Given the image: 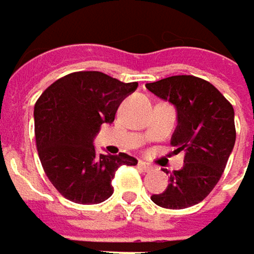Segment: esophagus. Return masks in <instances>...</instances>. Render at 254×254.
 Returning <instances> with one entry per match:
<instances>
[{"mask_svg": "<svg viewBox=\"0 0 254 254\" xmlns=\"http://www.w3.org/2000/svg\"><path fill=\"white\" fill-rule=\"evenodd\" d=\"M138 168L142 171V172H148V171H151V166L148 165V163H145V162H138Z\"/></svg>", "mask_w": 254, "mask_h": 254, "instance_id": "esophagus-1", "label": "esophagus"}]
</instances>
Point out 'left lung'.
<instances>
[{
	"label": "left lung",
	"mask_w": 254,
	"mask_h": 254,
	"mask_svg": "<svg viewBox=\"0 0 254 254\" xmlns=\"http://www.w3.org/2000/svg\"><path fill=\"white\" fill-rule=\"evenodd\" d=\"M145 86L175 106L178 125L171 144L177 153H185L182 169L174 171L168 188L151 200L165 209L194 206L210 194L227 166L235 144L234 109L210 82L191 75L165 77Z\"/></svg>",
	"instance_id": "obj_1"
}]
</instances>
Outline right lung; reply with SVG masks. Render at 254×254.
I'll use <instances>...</instances> for the list:
<instances>
[{
  "label": "right lung",
  "instance_id": "add662e5",
  "mask_svg": "<svg viewBox=\"0 0 254 254\" xmlns=\"http://www.w3.org/2000/svg\"><path fill=\"white\" fill-rule=\"evenodd\" d=\"M136 86L138 82L125 83L101 72H75L51 83L38 98L33 118L39 160L67 200L79 204L107 200L116 171L138 163L127 153L98 154L92 144Z\"/></svg>",
  "mask_w": 254,
  "mask_h": 254
}]
</instances>
